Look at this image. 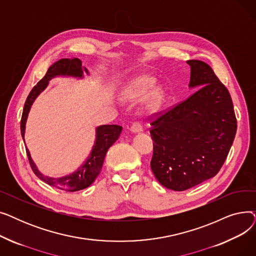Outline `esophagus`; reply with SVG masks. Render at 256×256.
I'll list each match as a JSON object with an SVG mask.
<instances>
[{
	"mask_svg": "<svg viewBox=\"0 0 256 256\" xmlns=\"http://www.w3.org/2000/svg\"><path fill=\"white\" fill-rule=\"evenodd\" d=\"M130 132L134 134H138V132H143V128L139 122H135L130 126Z\"/></svg>",
	"mask_w": 256,
	"mask_h": 256,
	"instance_id": "obj_1",
	"label": "esophagus"
}]
</instances>
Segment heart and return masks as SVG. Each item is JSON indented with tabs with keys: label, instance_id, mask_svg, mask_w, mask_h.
I'll return each mask as SVG.
<instances>
[{
	"label": "heart",
	"instance_id": "1",
	"mask_svg": "<svg viewBox=\"0 0 256 256\" xmlns=\"http://www.w3.org/2000/svg\"><path fill=\"white\" fill-rule=\"evenodd\" d=\"M154 84L156 78L154 76H140L134 80L132 82H130L122 89L120 93V98L124 102H134L141 100L148 94L149 96L146 95L148 96L144 100V110L147 113H154L160 109L165 98V92L163 88L156 86L154 88L153 87L154 86ZM152 88V90H151Z\"/></svg>",
	"mask_w": 256,
	"mask_h": 256
}]
</instances>
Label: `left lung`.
I'll return each instance as SVG.
<instances>
[{"instance_id": "8db88e82", "label": "left lung", "mask_w": 256, "mask_h": 256, "mask_svg": "<svg viewBox=\"0 0 256 256\" xmlns=\"http://www.w3.org/2000/svg\"><path fill=\"white\" fill-rule=\"evenodd\" d=\"M190 98L150 124V167L167 189L184 191L214 178L224 164L236 132L232 96L210 66L189 60Z\"/></svg>"}]
</instances>
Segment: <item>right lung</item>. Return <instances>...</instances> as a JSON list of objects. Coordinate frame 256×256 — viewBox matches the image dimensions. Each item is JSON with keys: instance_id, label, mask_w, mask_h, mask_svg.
Listing matches in <instances>:
<instances>
[{"instance_id": "obj_1", "label": "right lung", "mask_w": 256, "mask_h": 256, "mask_svg": "<svg viewBox=\"0 0 256 256\" xmlns=\"http://www.w3.org/2000/svg\"><path fill=\"white\" fill-rule=\"evenodd\" d=\"M84 72L89 74L88 70L82 65V61L78 59H61L50 66L46 76L31 90L29 96L26 98V100L24 102L20 121V132L24 142L26 124L29 116V112L31 110V106L39 94L48 87L50 80L57 76L74 78L82 80L84 78ZM121 130H122V126L116 124H102L98 126L96 128V141H94L92 150L87 158L85 160V162L72 173L67 174V176L61 178H50L44 176V174L39 171L38 167L34 163L28 148H26V156H28L31 168L38 178L50 186L58 188L60 190L68 192L80 191L85 189V188H88L96 180L102 170L108 150L119 138Z\"/></svg>"}]
</instances>
